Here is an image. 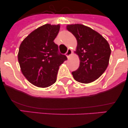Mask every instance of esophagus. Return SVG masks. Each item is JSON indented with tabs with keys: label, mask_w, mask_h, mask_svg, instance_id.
Masks as SVG:
<instances>
[{
	"label": "esophagus",
	"mask_w": 128,
	"mask_h": 128,
	"mask_svg": "<svg viewBox=\"0 0 128 128\" xmlns=\"http://www.w3.org/2000/svg\"><path fill=\"white\" fill-rule=\"evenodd\" d=\"M72 50H70V49H68V51H67V52L66 53V56L68 57V58H69V57L72 54Z\"/></svg>",
	"instance_id": "34e87169"
}]
</instances>
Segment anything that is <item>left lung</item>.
Listing matches in <instances>:
<instances>
[{
  "label": "left lung",
  "instance_id": "8db88e82",
  "mask_svg": "<svg viewBox=\"0 0 128 128\" xmlns=\"http://www.w3.org/2000/svg\"><path fill=\"white\" fill-rule=\"evenodd\" d=\"M66 28L77 40L75 53L80 59L78 69L72 72L74 78L83 84L94 82L109 64L111 49L108 41L100 33L84 24H68Z\"/></svg>",
  "mask_w": 128,
  "mask_h": 128
}]
</instances>
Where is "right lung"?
<instances>
[{"instance_id":"obj_1","label":"right lung","mask_w":128,"mask_h":128,"mask_svg":"<svg viewBox=\"0 0 128 128\" xmlns=\"http://www.w3.org/2000/svg\"><path fill=\"white\" fill-rule=\"evenodd\" d=\"M59 29V24H44L20 44L18 60L21 71L38 87L46 88L54 84L59 66L67 60L65 55L58 54V46L54 42Z\"/></svg>"}]
</instances>
